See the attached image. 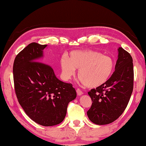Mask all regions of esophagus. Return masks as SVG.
I'll return each mask as SVG.
<instances>
[{
    "mask_svg": "<svg viewBox=\"0 0 146 146\" xmlns=\"http://www.w3.org/2000/svg\"><path fill=\"white\" fill-rule=\"evenodd\" d=\"M76 93H77V95H82V94H83V92L82 91V90H80V89L79 88H78V89H76Z\"/></svg>",
    "mask_w": 146,
    "mask_h": 146,
    "instance_id": "34e87169",
    "label": "esophagus"
}]
</instances>
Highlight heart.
Returning a JSON list of instances; mask_svg holds the SVG:
<instances>
[{"mask_svg":"<svg viewBox=\"0 0 146 146\" xmlns=\"http://www.w3.org/2000/svg\"><path fill=\"white\" fill-rule=\"evenodd\" d=\"M64 78H70L78 69V77L86 86L96 88L104 85L114 72L115 60L94 50H74L60 58Z\"/></svg>","mask_w":146,"mask_h":146,"instance_id":"obj_1","label":"heart"}]
</instances>
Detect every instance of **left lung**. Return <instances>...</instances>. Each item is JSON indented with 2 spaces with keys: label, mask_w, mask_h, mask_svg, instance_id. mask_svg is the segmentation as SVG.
Segmentation results:
<instances>
[{
  "label": "left lung",
  "mask_w": 146,
  "mask_h": 146,
  "mask_svg": "<svg viewBox=\"0 0 146 146\" xmlns=\"http://www.w3.org/2000/svg\"><path fill=\"white\" fill-rule=\"evenodd\" d=\"M115 71L104 85L88 92L92 100L87 115L97 125L114 122L126 108L133 90V58L122 48L118 49Z\"/></svg>",
  "instance_id": "left-lung-1"
}]
</instances>
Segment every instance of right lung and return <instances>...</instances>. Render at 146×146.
<instances>
[{
	"label": "right lung",
	"instance_id": "obj_1",
	"mask_svg": "<svg viewBox=\"0 0 146 146\" xmlns=\"http://www.w3.org/2000/svg\"><path fill=\"white\" fill-rule=\"evenodd\" d=\"M46 47L31 43L16 56L13 80L17 99L26 114L38 124L52 126L64 120L76 93L71 84L56 77L50 66L40 62Z\"/></svg>",
	"mask_w": 146,
	"mask_h": 146
}]
</instances>
